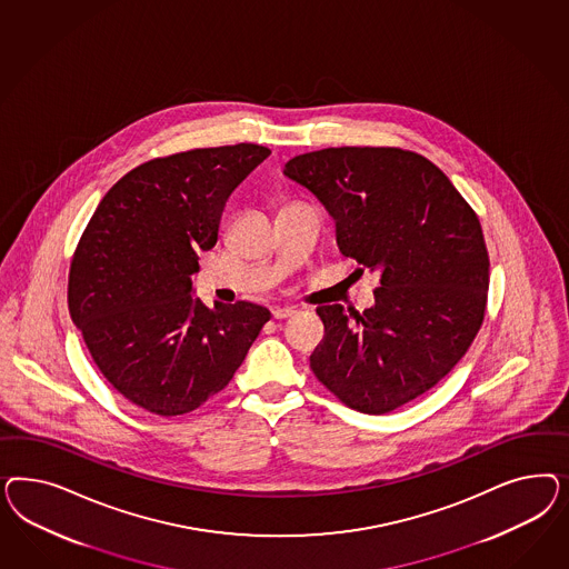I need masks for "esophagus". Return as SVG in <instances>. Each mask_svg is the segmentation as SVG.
Wrapping results in <instances>:
<instances>
[{
	"mask_svg": "<svg viewBox=\"0 0 569 569\" xmlns=\"http://www.w3.org/2000/svg\"><path fill=\"white\" fill-rule=\"evenodd\" d=\"M293 312H296V310H293L292 307H276V309H273V317H276V319H288V317H292Z\"/></svg>",
	"mask_w": 569,
	"mask_h": 569,
	"instance_id": "34e87169",
	"label": "esophagus"
}]
</instances>
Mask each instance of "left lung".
Returning a JSON list of instances; mask_svg holds the SVG:
<instances>
[{
    "instance_id": "obj_1",
    "label": "left lung",
    "mask_w": 569,
    "mask_h": 569,
    "mask_svg": "<svg viewBox=\"0 0 569 569\" xmlns=\"http://www.w3.org/2000/svg\"><path fill=\"white\" fill-rule=\"evenodd\" d=\"M283 174L326 207L340 252L379 273L371 309H317L326 336L310 369L350 409L390 413L445 378L480 331L482 224L447 174L409 150L326 148Z\"/></svg>"
}]
</instances>
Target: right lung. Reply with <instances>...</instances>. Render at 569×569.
<instances>
[{
	"instance_id": "obj_1",
	"label": "right lung",
	"mask_w": 569,
	"mask_h": 569,
	"mask_svg": "<svg viewBox=\"0 0 569 569\" xmlns=\"http://www.w3.org/2000/svg\"><path fill=\"white\" fill-rule=\"evenodd\" d=\"M269 154L238 143L143 162L108 190L79 240L72 323L103 378L150 413H190L221 392L271 319L246 300L208 309L191 296L227 198Z\"/></svg>"
}]
</instances>
